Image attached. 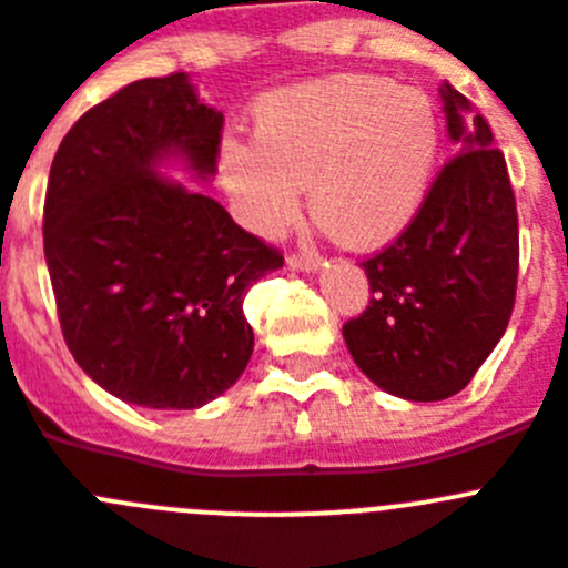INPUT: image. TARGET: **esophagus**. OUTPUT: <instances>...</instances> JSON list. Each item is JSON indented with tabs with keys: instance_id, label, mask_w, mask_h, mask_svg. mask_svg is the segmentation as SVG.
I'll use <instances>...</instances> for the list:
<instances>
[{
	"instance_id": "34e87169",
	"label": "esophagus",
	"mask_w": 568,
	"mask_h": 568,
	"mask_svg": "<svg viewBox=\"0 0 568 568\" xmlns=\"http://www.w3.org/2000/svg\"><path fill=\"white\" fill-rule=\"evenodd\" d=\"M291 268H300V272H316L320 268V254L311 252V248H300V252L288 254Z\"/></svg>"
}]
</instances>
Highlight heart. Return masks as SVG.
<instances>
[{
	"instance_id": "b5f03b06",
	"label": "heart",
	"mask_w": 568,
	"mask_h": 568,
	"mask_svg": "<svg viewBox=\"0 0 568 568\" xmlns=\"http://www.w3.org/2000/svg\"><path fill=\"white\" fill-rule=\"evenodd\" d=\"M438 152L436 110L385 75L342 73L265 95L254 144L223 141V186L257 234L294 221L311 183V212L354 248L379 246L416 214Z\"/></svg>"
}]
</instances>
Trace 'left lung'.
I'll use <instances>...</instances> for the list:
<instances>
[{"instance_id":"left-lung-1","label":"left lung","mask_w":568,"mask_h":568,"mask_svg":"<svg viewBox=\"0 0 568 568\" xmlns=\"http://www.w3.org/2000/svg\"><path fill=\"white\" fill-rule=\"evenodd\" d=\"M438 93L458 152L398 237L362 260L371 300L342 325L367 379L410 402L469 385L507 331L518 288V209L504 152L458 90Z\"/></svg>"}]
</instances>
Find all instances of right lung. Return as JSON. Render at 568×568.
Returning <instances> with one entry per match:
<instances>
[{
    "label": "right lung",
    "mask_w": 568,
    "mask_h": 568,
    "mask_svg": "<svg viewBox=\"0 0 568 568\" xmlns=\"http://www.w3.org/2000/svg\"><path fill=\"white\" fill-rule=\"evenodd\" d=\"M221 135L223 112L170 73L90 106L50 166L42 229L61 334L130 405L195 410L229 390L254 347L246 291L283 265L221 203L155 172L178 152L214 175Z\"/></svg>",
    "instance_id": "add662e5"
}]
</instances>
